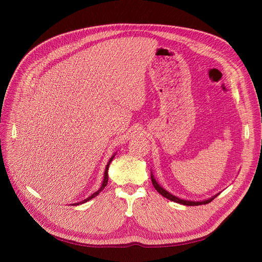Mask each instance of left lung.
I'll list each match as a JSON object with an SVG mask.
<instances>
[{"instance_id":"obj_1","label":"left lung","mask_w":262,"mask_h":262,"mask_svg":"<svg viewBox=\"0 0 262 262\" xmlns=\"http://www.w3.org/2000/svg\"><path fill=\"white\" fill-rule=\"evenodd\" d=\"M150 178H152V183H153L154 188L159 192V193H160L162 196H164V198L170 200V201H173V202H175V203L182 204V205H187V206H199V205H203V204L205 205V204L210 203L214 198H216V196L219 195V194H215L214 196H212V198H210V199H208V200L202 201V202H193V201L183 200V199H180V198H177V196H175V195H172V194L170 193V192H168L167 190H164L162 187H160V185H158V183L156 182V180H155V177H154L153 174H150Z\"/></svg>"}]
</instances>
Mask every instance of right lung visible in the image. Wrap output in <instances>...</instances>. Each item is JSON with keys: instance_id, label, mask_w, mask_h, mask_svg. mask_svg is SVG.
<instances>
[{"instance_id": "1", "label": "right lung", "mask_w": 262, "mask_h": 262, "mask_svg": "<svg viewBox=\"0 0 262 262\" xmlns=\"http://www.w3.org/2000/svg\"><path fill=\"white\" fill-rule=\"evenodd\" d=\"M116 155V154H115ZM115 155L114 156H112V158L109 159V161H108V163H107V166H106V169H105V173H104V180H103V183H102V186H101V188L98 190V191H95L93 194H91L89 198H87L86 200H84V201H81V202H79V203H75V204H73V205H79V204H84V203H86V202H88V201H90L91 199H93V198H95L96 195H98L99 193H101L102 192V190L106 187V185H107V183H108V168H109V164H110V162L113 161V159H114V157H115Z\"/></svg>"}]
</instances>
